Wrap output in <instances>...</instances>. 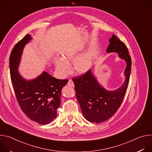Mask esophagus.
Returning <instances> with one entry per match:
<instances>
[{"label":"esophagus","mask_w":152,"mask_h":152,"mask_svg":"<svg viewBox=\"0 0 152 152\" xmlns=\"http://www.w3.org/2000/svg\"><path fill=\"white\" fill-rule=\"evenodd\" d=\"M67 85L70 86H74V83L73 82L72 80H69L68 83H67Z\"/></svg>","instance_id":"obj_1"}]
</instances>
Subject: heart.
I'll return each instance as SVG.
<instances>
[{"label":"heart","instance_id":"obj_1","mask_svg":"<svg viewBox=\"0 0 152 152\" xmlns=\"http://www.w3.org/2000/svg\"><path fill=\"white\" fill-rule=\"evenodd\" d=\"M79 53L76 50H65L61 54V58H55L54 64L56 70L61 76H65L70 72L69 65L73 62V71L77 75H83L93 67L96 53L91 49L78 56Z\"/></svg>","mask_w":152,"mask_h":152}]
</instances>
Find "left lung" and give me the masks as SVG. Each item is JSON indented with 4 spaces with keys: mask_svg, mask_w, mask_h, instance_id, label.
<instances>
[{
    "mask_svg": "<svg viewBox=\"0 0 152 152\" xmlns=\"http://www.w3.org/2000/svg\"><path fill=\"white\" fill-rule=\"evenodd\" d=\"M107 53H117L126 62L124 71L125 80L115 90H107L97 81L90 70L86 74L73 79L76 96L83 117L88 121L100 123L113 117L120 106L127 90L132 61L124 43L115 35L110 38Z\"/></svg>",
    "mask_w": 152,
    "mask_h": 152,
    "instance_id": "obj_1",
    "label": "left lung"
}]
</instances>
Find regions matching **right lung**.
Segmentation results:
<instances>
[{"instance_id": "1", "label": "right lung", "mask_w": 152, "mask_h": 152, "mask_svg": "<svg viewBox=\"0 0 152 152\" xmlns=\"http://www.w3.org/2000/svg\"><path fill=\"white\" fill-rule=\"evenodd\" d=\"M32 38L27 34L18 41L10 57L11 79L19 105L31 120L40 124H48L57 115L61 104L62 87L68 80L58 79L46 72L33 79L27 80L20 74L18 69L23 49Z\"/></svg>"}]
</instances>
